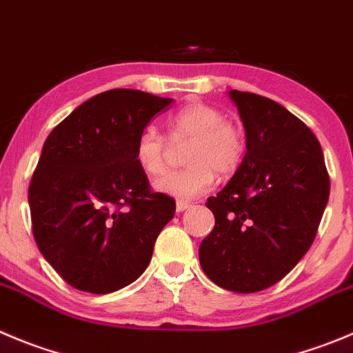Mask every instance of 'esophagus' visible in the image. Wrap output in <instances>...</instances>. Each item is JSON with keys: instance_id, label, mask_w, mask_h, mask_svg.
<instances>
[{"instance_id": "1", "label": "esophagus", "mask_w": 353, "mask_h": 353, "mask_svg": "<svg viewBox=\"0 0 353 353\" xmlns=\"http://www.w3.org/2000/svg\"><path fill=\"white\" fill-rule=\"evenodd\" d=\"M190 206H192V204L187 203V201H176V211H179V213H182V211L189 210Z\"/></svg>"}]
</instances>
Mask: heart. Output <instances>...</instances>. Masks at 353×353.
Returning <instances> with one entry per match:
<instances>
[{"label":"heart","instance_id":"1","mask_svg":"<svg viewBox=\"0 0 353 353\" xmlns=\"http://www.w3.org/2000/svg\"><path fill=\"white\" fill-rule=\"evenodd\" d=\"M168 137L173 142L190 139L183 152L187 163L161 176L156 189L176 199H192L213 187L216 173H236L244 157V137L225 116L206 103H189L170 116ZM168 143L154 128H143L135 142V161L143 173L157 176L166 170Z\"/></svg>","mask_w":353,"mask_h":353}]
</instances>
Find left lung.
Returning <instances> with one entry per match:
<instances>
[{
	"instance_id": "left-lung-1",
	"label": "left lung",
	"mask_w": 353,
	"mask_h": 353,
	"mask_svg": "<svg viewBox=\"0 0 353 353\" xmlns=\"http://www.w3.org/2000/svg\"><path fill=\"white\" fill-rule=\"evenodd\" d=\"M246 154L206 206L214 229L199 246L204 274L234 293L279 283L310 250L330 199L321 143L303 121L256 93L230 90Z\"/></svg>"
}]
</instances>
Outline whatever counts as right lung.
I'll return each instance as SVG.
<instances>
[{
    "label": "right lung",
    "mask_w": 353,
    "mask_h": 353,
    "mask_svg": "<svg viewBox=\"0 0 353 353\" xmlns=\"http://www.w3.org/2000/svg\"><path fill=\"white\" fill-rule=\"evenodd\" d=\"M171 102L109 90L74 109L46 139L29 185L32 234L76 290L107 294L139 279L173 218L174 199L152 192L135 161L139 133Z\"/></svg>",
    "instance_id": "add662e5"
}]
</instances>
